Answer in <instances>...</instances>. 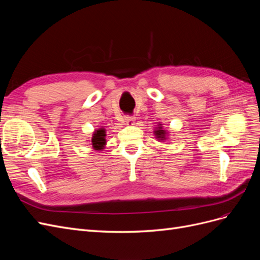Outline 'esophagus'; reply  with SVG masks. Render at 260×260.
Listing matches in <instances>:
<instances>
[{"label": "esophagus", "instance_id": "34e87169", "mask_svg": "<svg viewBox=\"0 0 260 260\" xmlns=\"http://www.w3.org/2000/svg\"><path fill=\"white\" fill-rule=\"evenodd\" d=\"M124 122L127 124H130V125H133L136 122V118L135 117H130V116H127L124 118Z\"/></svg>", "mask_w": 260, "mask_h": 260}]
</instances>
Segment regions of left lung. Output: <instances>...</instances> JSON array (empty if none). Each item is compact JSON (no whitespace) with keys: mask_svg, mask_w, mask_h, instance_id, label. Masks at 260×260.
Listing matches in <instances>:
<instances>
[{"mask_svg":"<svg viewBox=\"0 0 260 260\" xmlns=\"http://www.w3.org/2000/svg\"><path fill=\"white\" fill-rule=\"evenodd\" d=\"M159 125H160V124H159ZM154 133H155L156 138L158 139L159 141L166 140V135H167V132L165 131V130H162V128H161V127H157V129L154 131Z\"/></svg>","mask_w":260,"mask_h":260,"instance_id":"left-lung-1","label":"left lung"}]
</instances>
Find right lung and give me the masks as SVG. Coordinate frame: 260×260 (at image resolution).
<instances>
[{
  "label": "right lung",
  "instance_id": "add662e5",
  "mask_svg": "<svg viewBox=\"0 0 260 260\" xmlns=\"http://www.w3.org/2000/svg\"><path fill=\"white\" fill-rule=\"evenodd\" d=\"M105 137H106V133H105V129L103 128H101L93 133L92 146L94 147V149L100 151V149L104 148V145L106 144Z\"/></svg>",
  "mask_w": 260,
  "mask_h": 260
}]
</instances>
